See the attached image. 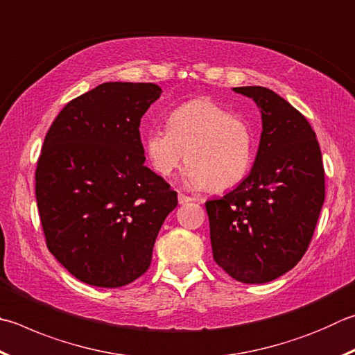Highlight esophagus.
Returning a JSON list of instances; mask_svg holds the SVG:
<instances>
[{"label":"esophagus","instance_id":"esophagus-1","mask_svg":"<svg viewBox=\"0 0 355 355\" xmlns=\"http://www.w3.org/2000/svg\"><path fill=\"white\" fill-rule=\"evenodd\" d=\"M189 202H194V198L189 197V196H186V194H182V192H180V194H178V203L180 205H186V203H189Z\"/></svg>","mask_w":355,"mask_h":355}]
</instances>
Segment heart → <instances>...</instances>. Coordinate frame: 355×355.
Listing matches in <instances>:
<instances>
[{
  "instance_id": "1",
  "label": "heart",
  "mask_w": 355,
  "mask_h": 355,
  "mask_svg": "<svg viewBox=\"0 0 355 355\" xmlns=\"http://www.w3.org/2000/svg\"><path fill=\"white\" fill-rule=\"evenodd\" d=\"M144 150L159 175L169 177L189 161L186 182L192 188L225 191L247 177L253 161L248 125L209 99L184 102L167 116L166 128L146 135Z\"/></svg>"
}]
</instances>
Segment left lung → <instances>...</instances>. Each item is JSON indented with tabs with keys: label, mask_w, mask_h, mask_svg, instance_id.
<instances>
[{
	"label": "left lung",
	"mask_w": 355,
	"mask_h": 355,
	"mask_svg": "<svg viewBox=\"0 0 355 355\" xmlns=\"http://www.w3.org/2000/svg\"><path fill=\"white\" fill-rule=\"evenodd\" d=\"M261 110L262 133L250 175L206 202L212 256L231 278L263 284L307 251L324 203V169L311 124L279 94L237 87Z\"/></svg>",
	"instance_id": "obj_1"
}]
</instances>
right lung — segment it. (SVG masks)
I'll return each mask as SVG.
<instances>
[{"instance_id":"right-lung-1","label":"right lung","mask_w":355,"mask_h":355,"mask_svg":"<svg viewBox=\"0 0 355 355\" xmlns=\"http://www.w3.org/2000/svg\"><path fill=\"white\" fill-rule=\"evenodd\" d=\"M155 83L107 82L63 107L44 137L35 197L48 250L89 286L144 275L177 192L144 166L139 124Z\"/></svg>"}]
</instances>
